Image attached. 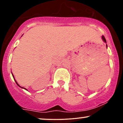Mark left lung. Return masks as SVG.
Instances as JSON below:
<instances>
[{
    "mask_svg": "<svg viewBox=\"0 0 123 123\" xmlns=\"http://www.w3.org/2000/svg\"><path fill=\"white\" fill-rule=\"evenodd\" d=\"M102 38L103 40H104V42H105V43H106V39H105V37H104V36H102ZM106 47H107V44H106Z\"/></svg>",
    "mask_w": 123,
    "mask_h": 123,
    "instance_id": "obj_1",
    "label": "left lung"
}]
</instances>
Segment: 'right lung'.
<instances>
[{
	"mask_svg": "<svg viewBox=\"0 0 123 123\" xmlns=\"http://www.w3.org/2000/svg\"><path fill=\"white\" fill-rule=\"evenodd\" d=\"M12 76H13V74H12ZM15 80V79H14ZM15 82H16V83H17V85L18 86H19V87H20V86H19V85H18V83H17V81H15ZM21 87V88H24V89H25V88H24V87ZM25 90H26V89H25Z\"/></svg>",
	"mask_w": 123,
	"mask_h": 123,
	"instance_id": "right-lung-1",
	"label": "right lung"
}]
</instances>
